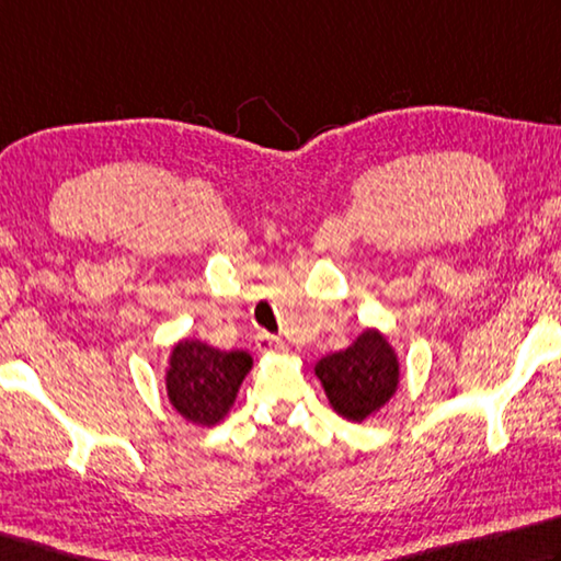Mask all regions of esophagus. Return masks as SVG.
I'll return each mask as SVG.
<instances>
[{
    "instance_id": "1",
    "label": "esophagus",
    "mask_w": 561,
    "mask_h": 561,
    "mask_svg": "<svg viewBox=\"0 0 561 561\" xmlns=\"http://www.w3.org/2000/svg\"><path fill=\"white\" fill-rule=\"evenodd\" d=\"M257 348H260V351H267V353H272V351H284V343H282V339H277V335L260 333V335H257Z\"/></svg>"
}]
</instances>
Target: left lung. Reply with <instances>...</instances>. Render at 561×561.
Instances as JSON below:
<instances>
[{
	"instance_id": "1",
	"label": "left lung",
	"mask_w": 561,
	"mask_h": 561,
	"mask_svg": "<svg viewBox=\"0 0 561 561\" xmlns=\"http://www.w3.org/2000/svg\"><path fill=\"white\" fill-rule=\"evenodd\" d=\"M316 375L333 410L345 420L363 422L397 390L400 365L390 343L378 331H365L345 351L321 358Z\"/></svg>"
}]
</instances>
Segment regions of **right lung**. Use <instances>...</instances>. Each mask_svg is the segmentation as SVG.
<instances>
[{"mask_svg": "<svg viewBox=\"0 0 561 561\" xmlns=\"http://www.w3.org/2000/svg\"><path fill=\"white\" fill-rule=\"evenodd\" d=\"M250 368L252 358L245 351H218L201 341H181L167 373L169 400L188 422L213 426L228 414Z\"/></svg>", "mask_w": 561, "mask_h": 561, "instance_id": "1", "label": "right lung"}]
</instances>
